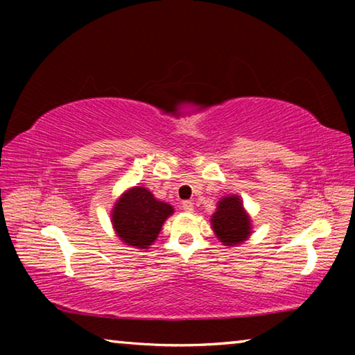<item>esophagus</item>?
<instances>
[{
    "label": "esophagus",
    "instance_id": "obj_1",
    "mask_svg": "<svg viewBox=\"0 0 355 355\" xmlns=\"http://www.w3.org/2000/svg\"><path fill=\"white\" fill-rule=\"evenodd\" d=\"M182 209L186 213H191L192 209H194V203H192L191 200H183L182 202Z\"/></svg>",
    "mask_w": 355,
    "mask_h": 355
}]
</instances>
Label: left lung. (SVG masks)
Masks as SVG:
<instances>
[{
  "instance_id": "obj_1",
  "label": "left lung",
  "mask_w": 355,
  "mask_h": 355,
  "mask_svg": "<svg viewBox=\"0 0 355 355\" xmlns=\"http://www.w3.org/2000/svg\"><path fill=\"white\" fill-rule=\"evenodd\" d=\"M211 225L216 235L225 245H235L248 239L250 220L238 196H228L219 202L218 211L213 214Z\"/></svg>"
}]
</instances>
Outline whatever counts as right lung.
<instances>
[{"mask_svg":"<svg viewBox=\"0 0 355 355\" xmlns=\"http://www.w3.org/2000/svg\"><path fill=\"white\" fill-rule=\"evenodd\" d=\"M173 208L156 200L146 188H133L117 200L112 211V225L117 236L128 245L148 249Z\"/></svg>","mask_w":355,"mask_h":355,"instance_id":"1","label":"right lung"}]
</instances>
